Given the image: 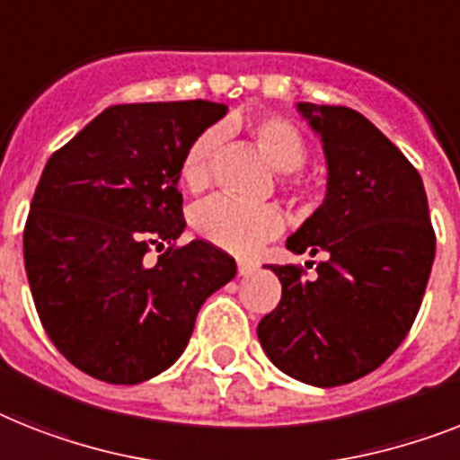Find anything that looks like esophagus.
<instances>
[{
    "label": "esophagus",
    "mask_w": 460,
    "mask_h": 460,
    "mask_svg": "<svg viewBox=\"0 0 460 460\" xmlns=\"http://www.w3.org/2000/svg\"><path fill=\"white\" fill-rule=\"evenodd\" d=\"M256 270V263H252V261H244V258H239L237 261V272L242 277H246V275H252V272Z\"/></svg>",
    "instance_id": "esophagus-1"
}]
</instances>
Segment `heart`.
<instances>
[{"instance_id": "heart-1", "label": "heart", "mask_w": 460, "mask_h": 460, "mask_svg": "<svg viewBox=\"0 0 460 460\" xmlns=\"http://www.w3.org/2000/svg\"><path fill=\"white\" fill-rule=\"evenodd\" d=\"M244 128L258 153L268 159V164L284 171L279 178L284 192H289L291 197L305 195L303 181L291 173L305 162V140L301 131L289 119L275 115L252 117ZM216 146L218 136L214 131H204L185 150L181 162V181L190 192H204L211 185V159ZM192 226L208 244L246 256L282 233L284 216L272 204H239L227 197H214L202 207H197Z\"/></svg>"}]
</instances>
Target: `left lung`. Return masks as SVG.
I'll return each mask as SVG.
<instances>
[{"label": "left lung", "mask_w": 460, "mask_h": 460, "mask_svg": "<svg viewBox=\"0 0 460 460\" xmlns=\"http://www.w3.org/2000/svg\"><path fill=\"white\" fill-rule=\"evenodd\" d=\"M322 136L329 181L322 207L289 239L324 253L317 275L270 265L282 301L258 324L277 369L317 388L378 369L407 339L435 261V230L419 171L358 110L298 102ZM314 263V261H313Z\"/></svg>", "instance_id": "obj_1"}]
</instances>
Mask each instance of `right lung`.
Returning <instances> with one entry per match:
<instances>
[{"mask_svg":"<svg viewBox=\"0 0 460 460\" xmlns=\"http://www.w3.org/2000/svg\"><path fill=\"white\" fill-rule=\"evenodd\" d=\"M223 102H131L102 110L41 171L22 256L41 326L84 374L134 385L169 369L197 313L234 275L204 239L176 246L188 146ZM164 251L155 264L146 253Z\"/></svg>","mask_w":460,"mask_h":460,"instance_id":"right-lung-1","label":"right lung"}]
</instances>
